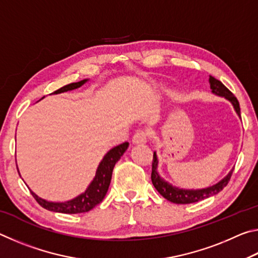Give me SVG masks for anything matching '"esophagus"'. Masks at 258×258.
I'll return each mask as SVG.
<instances>
[{"label":"esophagus","mask_w":258,"mask_h":258,"mask_svg":"<svg viewBox=\"0 0 258 258\" xmlns=\"http://www.w3.org/2000/svg\"><path fill=\"white\" fill-rule=\"evenodd\" d=\"M148 138H149V133L146 130H139L133 135V143L135 145H145L148 141Z\"/></svg>","instance_id":"1"}]
</instances>
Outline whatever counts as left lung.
<instances>
[{
	"mask_svg": "<svg viewBox=\"0 0 258 258\" xmlns=\"http://www.w3.org/2000/svg\"><path fill=\"white\" fill-rule=\"evenodd\" d=\"M209 83H211L212 92L220 95V97H224L228 99L229 101L233 104L235 111H237V113L240 116V106H239L238 99L234 97L233 93L231 92L228 87H226L221 81L216 80L215 77H213L211 75H209ZM157 165H158V160H157L156 154H154V157H152V171H151L152 184H154L156 190L158 191L165 199H167L168 202H171L173 204H178V205L197 203V202H200V200H204L206 198L212 197V196L217 195L218 192H221L226 185H228L231 175H232V172H233L231 171L228 175L223 178V180L216 183L215 185L206 187V189L183 190L168 184L167 182H165L163 178L159 176V174L157 173Z\"/></svg>",
	"mask_w": 258,
	"mask_h": 258,
	"instance_id": "left-lung-1",
	"label": "left lung"
}]
</instances>
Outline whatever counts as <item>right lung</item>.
<instances>
[{"mask_svg": "<svg viewBox=\"0 0 258 258\" xmlns=\"http://www.w3.org/2000/svg\"><path fill=\"white\" fill-rule=\"evenodd\" d=\"M86 80L77 82V83H71V84L64 85L60 87L59 90L54 91V94L67 92V91L75 90L77 87L82 86ZM128 142H124L121 145L117 146L108 152V154L103 157L101 163H100L97 174H95L94 180L87 187V190L78 196L75 199L71 200L67 203H49L44 199L38 198L36 195L33 194V197L35 200L41 205L43 208L47 209L51 212H58L63 214H80V213H86L90 212L91 209L94 208L97 205L102 202L103 198L106 197L107 191L109 189L112 175V169L115 167L117 161L120 159V157L124 155V152L127 150Z\"/></svg>", "mask_w": 258, "mask_h": 258, "instance_id": "obj_1", "label": "right lung"}]
</instances>
